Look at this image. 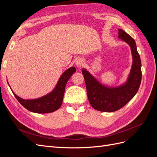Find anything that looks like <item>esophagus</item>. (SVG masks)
Instances as JSON below:
<instances>
[{
    "label": "esophagus",
    "instance_id": "esophagus-1",
    "mask_svg": "<svg viewBox=\"0 0 157 157\" xmlns=\"http://www.w3.org/2000/svg\"><path fill=\"white\" fill-rule=\"evenodd\" d=\"M84 60L82 59H78L76 61V66L78 67H80L84 65Z\"/></svg>",
    "mask_w": 157,
    "mask_h": 157
}]
</instances>
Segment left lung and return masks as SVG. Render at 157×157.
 <instances>
[{"instance_id": "obj_1", "label": "left lung", "mask_w": 157, "mask_h": 157, "mask_svg": "<svg viewBox=\"0 0 157 157\" xmlns=\"http://www.w3.org/2000/svg\"><path fill=\"white\" fill-rule=\"evenodd\" d=\"M118 38L130 46L133 57L131 73L125 84L115 88H107L99 83L86 70L83 69L88 100L93 108L103 112H113L124 107L134 97L141 81V63L134 39L121 29Z\"/></svg>"}]
</instances>
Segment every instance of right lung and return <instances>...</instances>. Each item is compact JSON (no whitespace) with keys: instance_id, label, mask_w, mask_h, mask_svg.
<instances>
[{"instance_id":"1","label":"right lung","mask_w":157,"mask_h":157,"mask_svg":"<svg viewBox=\"0 0 157 157\" xmlns=\"http://www.w3.org/2000/svg\"><path fill=\"white\" fill-rule=\"evenodd\" d=\"M76 71L73 67L68 69L61 76L55 89L50 94L36 99H23L13 94L14 96L27 110L37 113L54 112L60 107L63 101L65 85L70 77Z\"/></svg>"}]
</instances>
